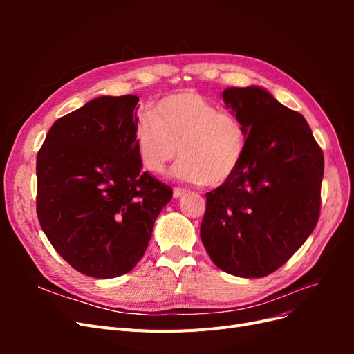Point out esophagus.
Here are the masks:
<instances>
[{"instance_id": "34e87169", "label": "esophagus", "mask_w": 354, "mask_h": 354, "mask_svg": "<svg viewBox=\"0 0 354 354\" xmlns=\"http://www.w3.org/2000/svg\"><path fill=\"white\" fill-rule=\"evenodd\" d=\"M186 189H181V187H174V190H173V195H174V198H180V196H183L185 194H186Z\"/></svg>"}]
</instances>
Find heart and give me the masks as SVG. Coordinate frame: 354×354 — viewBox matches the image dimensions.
I'll return each mask as SVG.
<instances>
[{
    "instance_id": "1",
    "label": "heart",
    "mask_w": 354,
    "mask_h": 354,
    "mask_svg": "<svg viewBox=\"0 0 354 354\" xmlns=\"http://www.w3.org/2000/svg\"><path fill=\"white\" fill-rule=\"evenodd\" d=\"M246 142L239 118L190 90L160 99L134 130L136 152L149 173H162L180 153L173 177L207 186H220L236 173Z\"/></svg>"
}]
</instances>
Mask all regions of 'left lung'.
<instances>
[{"label": "left lung", "mask_w": 354, "mask_h": 354, "mask_svg": "<svg viewBox=\"0 0 354 354\" xmlns=\"http://www.w3.org/2000/svg\"><path fill=\"white\" fill-rule=\"evenodd\" d=\"M248 133L239 168L207 196L203 246L218 269L263 277L283 266L316 227L324 153L301 113L261 88L223 91Z\"/></svg>", "instance_id": "8db88e82"}]
</instances>
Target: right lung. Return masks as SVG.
Masks as SVG:
<instances>
[{
  "label": "right lung",
  "mask_w": 354,
  "mask_h": 354,
  "mask_svg": "<svg viewBox=\"0 0 354 354\" xmlns=\"http://www.w3.org/2000/svg\"><path fill=\"white\" fill-rule=\"evenodd\" d=\"M137 95H102L53 124L37 156V216L75 270L109 279L142 260L173 189L134 146Z\"/></svg>",
  "instance_id": "add662e5"
}]
</instances>
